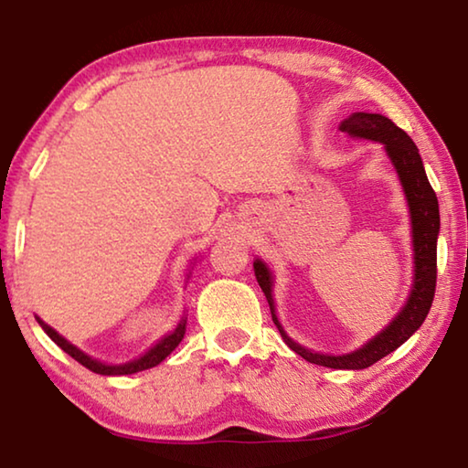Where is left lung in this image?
<instances>
[{
  "label": "left lung",
  "instance_id": "1",
  "mask_svg": "<svg viewBox=\"0 0 468 468\" xmlns=\"http://www.w3.org/2000/svg\"><path fill=\"white\" fill-rule=\"evenodd\" d=\"M340 130L345 134L369 138V141H378L385 144L390 162L395 164V170L399 174V180L406 191L410 214H412V237H414V288L412 294L408 298V304L403 311L395 317L387 330H382L378 336L369 340L366 346L359 351H353L348 355H319L311 353L309 348L296 345L283 327L279 325L275 317L273 296H271V273L261 261L254 262V275L256 282L261 285L264 296H267L271 315L277 325L279 334H282L283 343L288 345L292 351L301 355L309 364L334 367V369H364L369 367L376 361L387 357L393 353L397 346H401L412 334L422 325L424 317L429 315L431 304L435 298V283H437V233H439V204L437 195L431 186L427 172H424L422 159L418 155V149L412 138L406 132L388 120L385 115L378 113H353L348 120L343 122Z\"/></svg>",
  "mask_w": 468,
  "mask_h": 468
}]
</instances>
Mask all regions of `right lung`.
<instances>
[{"label": "right lung", "instance_id": "right-lung-1", "mask_svg": "<svg viewBox=\"0 0 468 468\" xmlns=\"http://www.w3.org/2000/svg\"><path fill=\"white\" fill-rule=\"evenodd\" d=\"M37 322L41 324V327H44V332L48 334V336H50V338L54 340V343L62 348V351L71 355V357H73L75 361H78V364H81L83 367H88L90 372L104 374V376H122V374L143 372V369H149V367H153V366L162 364V361L167 357V355H170V353L174 351V348L178 346L180 340H183L186 319H183V322L178 324L176 330H174L172 334H167L165 338L159 340V343H157L155 346H153L149 353L143 355L141 359H134V361H130V364H123V366H104V364H101V361L90 359L86 353H81L80 348H75L71 343H67L65 338L58 336V334H56L50 325H46L44 322H41V319H37Z\"/></svg>", "mask_w": 468, "mask_h": 468}]
</instances>
